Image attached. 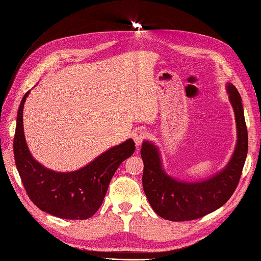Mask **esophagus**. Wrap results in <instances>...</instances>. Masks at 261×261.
Segmentation results:
<instances>
[{
  "instance_id": "obj_1",
  "label": "esophagus",
  "mask_w": 261,
  "mask_h": 261,
  "mask_svg": "<svg viewBox=\"0 0 261 261\" xmlns=\"http://www.w3.org/2000/svg\"><path fill=\"white\" fill-rule=\"evenodd\" d=\"M146 137H147V133L145 130H136L133 134V139L135 141L137 147H139L141 144H143V141L146 139Z\"/></svg>"
}]
</instances>
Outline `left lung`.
Returning a JSON list of instances; mask_svg holds the SVG:
<instances>
[{"instance_id":"left-lung-1","label":"left lung","mask_w":261,"mask_h":261,"mask_svg":"<svg viewBox=\"0 0 261 261\" xmlns=\"http://www.w3.org/2000/svg\"><path fill=\"white\" fill-rule=\"evenodd\" d=\"M226 92L234 110L238 140L230 161L217 174L198 181L172 177L162 168L159 148L151 141L143 143L144 192L150 206L161 218L176 222L199 219L222 207L236 189L247 156L248 135L238 89L227 83Z\"/></svg>"}]
</instances>
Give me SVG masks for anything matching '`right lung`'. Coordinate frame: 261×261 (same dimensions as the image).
<instances>
[{
	"label": "right lung",
	"instance_id": "add662e5",
	"mask_svg": "<svg viewBox=\"0 0 261 261\" xmlns=\"http://www.w3.org/2000/svg\"><path fill=\"white\" fill-rule=\"evenodd\" d=\"M21 99L14 136V156L22 185L36 206L52 216L67 220L92 217L105 199L110 180L120 164L135 151L133 139L101 153L84 168L72 172L46 169L30 153L23 133Z\"/></svg>",
	"mask_w": 261,
	"mask_h": 261
}]
</instances>
